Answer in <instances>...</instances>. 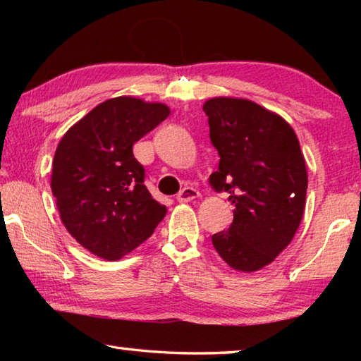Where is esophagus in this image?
I'll return each mask as SVG.
<instances>
[{"label": "esophagus", "instance_id": "obj_1", "mask_svg": "<svg viewBox=\"0 0 361 361\" xmlns=\"http://www.w3.org/2000/svg\"><path fill=\"white\" fill-rule=\"evenodd\" d=\"M197 197H199L197 189H194L191 186H186V188L181 189L178 195H176V200H178V202H191V200L197 199Z\"/></svg>", "mask_w": 361, "mask_h": 361}]
</instances>
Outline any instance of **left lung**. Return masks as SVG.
Here are the masks:
<instances>
[{"instance_id":"1","label":"left lung","mask_w":361,"mask_h":361,"mask_svg":"<svg viewBox=\"0 0 361 361\" xmlns=\"http://www.w3.org/2000/svg\"><path fill=\"white\" fill-rule=\"evenodd\" d=\"M202 108L221 157L210 185L234 205V221L212 235L213 247L235 271H259L301 224L307 170L299 140L282 116L252 100L213 97Z\"/></svg>"}]
</instances>
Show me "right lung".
Masks as SVG:
<instances>
[{"instance_id":"right-lung-1","label":"right lung","mask_w":361,"mask_h":361,"mask_svg":"<svg viewBox=\"0 0 361 361\" xmlns=\"http://www.w3.org/2000/svg\"><path fill=\"white\" fill-rule=\"evenodd\" d=\"M170 108L137 97L97 105L60 140L51 188L65 229L90 253L118 261L151 237L167 207L143 185L132 146L167 118Z\"/></svg>"}]
</instances>
